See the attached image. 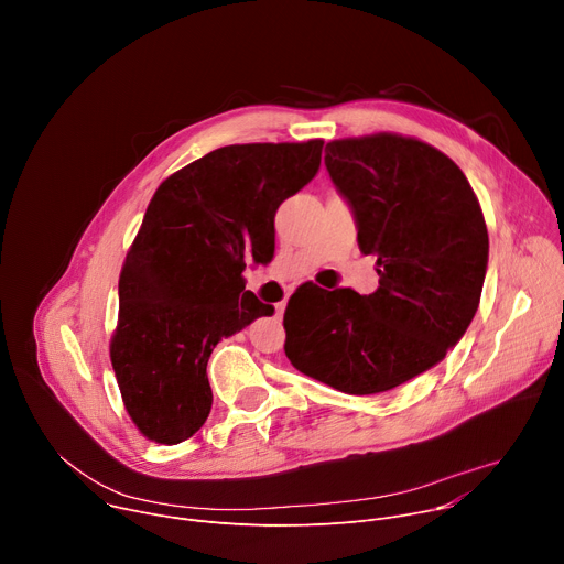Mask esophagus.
Returning a JSON list of instances; mask_svg holds the SVG:
<instances>
[{
	"mask_svg": "<svg viewBox=\"0 0 564 564\" xmlns=\"http://www.w3.org/2000/svg\"><path fill=\"white\" fill-rule=\"evenodd\" d=\"M283 312H285V303H276V318L279 321L283 318Z\"/></svg>",
	"mask_w": 564,
	"mask_h": 564,
	"instance_id": "esophagus-1",
	"label": "esophagus"
}]
</instances>
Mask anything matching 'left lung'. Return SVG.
I'll use <instances>...</instances> for the list:
<instances>
[{"instance_id":"obj_1","label":"left lung","mask_w":564,"mask_h":564,"mask_svg":"<svg viewBox=\"0 0 564 564\" xmlns=\"http://www.w3.org/2000/svg\"><path fill=\"white\" fill-rule=\"evenodd\" d=\"M379 288L307 292L283 316L296 370L348 394H375L440 364L479 305L489 231L473 187L440 149L397 133L326 144Z\"/></svg>"}]
</instances>
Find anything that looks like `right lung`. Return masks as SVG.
<instances>
[{"label": "right lung", "mask_w": 564, "mask_h": 564, "mask_svg": "<svg viewBox=\"0 0 564 564\" xmlns=\"http://www.w3.org/2000/svg\"><path fill=\"white\" fill-rule=\"evenodd\" d=\"M321 149L318 138L229 144L155 189L120 272L109 346L124 409L147 440L192 437L212 411V350L272 316L246 290V261H272L276 209L316 176Z\"/></svg>", "instance_id": "1"}]
</instances>
